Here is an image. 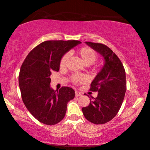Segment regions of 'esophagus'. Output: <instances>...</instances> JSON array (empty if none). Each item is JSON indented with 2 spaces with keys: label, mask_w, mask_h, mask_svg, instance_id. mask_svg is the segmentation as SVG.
I'll use <instances>...</instances> for the list:
<instances>
[{
  "label": "esophagus",
  "mask_w": 150,
  "mask_h": 150,
  "mask_svg": "<svg viewBox=\"0 0 150 150\" xmlns=\"http://www.w3.org/2000/svg\"><path fill=\"white\" fill-rule=\"evenodd\" d=\"M82 94L80 92H78V91H75V96H82Z\"/></svg>",
  "instance_id": "esophagus-1"
}]
</instances>
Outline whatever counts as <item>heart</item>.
Returning <instances> with one entry per match:
<instances>
[{"label":"heart","mask_w":150,"mask_h":150,"mask_svg":"<svg viewBox=\"0 0 150 150\" xmlns=\"http://www.w3.org/2000/svg\"><path fill=\"white\" fill-rule=\"evenodd\" d=\"M76 54L80 57L81 60L86 66H89V65L92 64L98 57L96 52L94 50H93L92 48L89 47H82L77 50ZM68 58H69L68 54H66L63 56L60 61L61 68L66 67L68 61ZM70 80H71V82L73 84L77 85V84L85 82L86 81V77L84 75L75 74L70 77Z\"/></svg>","instance_id":"b5f03b06"}]
</instances>
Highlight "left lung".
<instances>
[{
    "instance_id": "8db88e82",
    "label": "left lung",
    "mask_w": 150,
    "mask_h": 150,
    "mask_svg": "<svg viewBox=\"0 0 150 150\" xmlns=\"http://www.w3.org/2000/svg\"><path fill=\"white\" fill-rule=\"evenodd\" d=\"M85 42L103 57L105 64L90 86V91H98V96H91L89 105L82 110L91 123L105 124L116 116L123 103L127 90L125 70L118 57L105 45Z\"/></svg>"
}]
</instances>
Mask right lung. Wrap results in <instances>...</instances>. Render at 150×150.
<instances>
[{"label": "right lung", "mask_w": 150, "mask_h": 150, "mask_svg": "<svg viewBox=\"0 0 150 150\" xmlns=\"http://www.w3.org/2000/svg\"><path fill=\"white\" fill-rule=\"evenodd\" d=\"M78 40L45 41L30 51L21 65L19 84L26 108L37 120L54 125L64 118L67 104L75 91L62 86L59 91L50 87L52 72L59 70L60 61L70 49L80 44Z\"/></svg>", "instance_id": "add662e5"}]
</instances>
